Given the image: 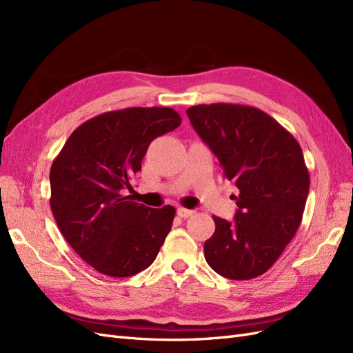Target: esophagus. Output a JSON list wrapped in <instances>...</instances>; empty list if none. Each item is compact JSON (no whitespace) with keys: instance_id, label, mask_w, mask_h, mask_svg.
Instances as JSON below:
<instances>
[{"instance_id":"obj_1","label":"esophagus","mask_w":353,"mask_h":353,"mask_svg":"<svg viewBox=\"0 0 353 353\" xmlns=\"http://www.w3.org/2000/svg\"><path fill=\"white\" fill-rule=\"evenodd\" d=\"M176 213H178V216H179V218H184V219H187V218H190V216H193L196 212H194V210H191V209H185V208H178Z\"/></svg>"}]
</instances>
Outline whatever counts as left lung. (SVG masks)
<instances>
[{
  "mask_svg": "<svg viewBox=\"0 0 353 353\" xmlns=\"http://www.w3.org/2000/svg\"><path fill=\"white\" fill-rule=\"evenodd\" d=\"M187 114L223 176L240 190L234 221L213 216L206 262L225 279H256L280 258L302 222L309 191L302 148L270 114L250 105L199 104Z\"/></svg>",
  "mask_w": 353,
  "mask_h": 353,
  "instance_id": "obj_1",
  "label": "left lung"
}]
</instances>
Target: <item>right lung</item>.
Masks as SVG:
<instances>
[{"label": "right lung", "instance_id": "add662e5", "mask_svg": "<svg viewBox=\"0 0 353 353\" xmlns=\"http://www.w3.org/2000/svg\"><path fill=\"white\" fill-rule=\"evenodd\" d=\"M179 125L181 116L169 108L105 112L78 126L52 162V215L70 248L95 271L131 276L156 259L175 208H147L123 190H132L154 138Z\"/></svg>", "mask_w": 353, "mask_h": 353}]
</instances>
